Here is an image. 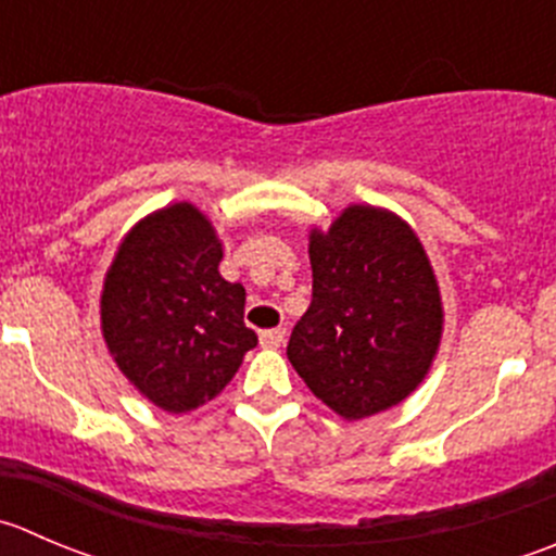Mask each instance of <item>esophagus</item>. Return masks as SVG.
<instances>
[{
  "label": "esophagus",
  "mask_w": 556,
  "mask_h": 556,
  "mask_svg": "<svg viewBox=\"0 0 556 556\" xmlns=\"http://www.w3.org/2000/svg\"><path fill=\"white\" fill-rule=\"evenodd\" d=\"M285 342V328H268V331L261 333L263 348H279Z\"/></svg>",
  "instance_id": "34e87169"
}]
</instances>
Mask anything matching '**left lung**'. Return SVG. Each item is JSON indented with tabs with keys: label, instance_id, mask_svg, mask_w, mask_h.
<instances>
[{
	"label": "left lung",
	"instance_id": "obj_1",
	"mask_svg": "<svg viewBox=\"0 0 556 556\" xmlns=\"http://www.w3.org/2000/svg\"><path fill=\"white\" fill-rule=\"evenodd\" d=\"M312 304L288 358L348 421L393 407L421 386L443 337V301L427 250L388 208L348 206L312 228Z\"/></svg>",
	"mask_w": 556,
	"mask_h": 556
}]
</instances>
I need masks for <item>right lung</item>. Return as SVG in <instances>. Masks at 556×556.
<instances>
[{"label": "right lung", "instance_id": "1", "mask_svg": "<svg viewBox=\"0 0 556 556\" xmlns=\"http://www.w3.org/2000/svg\"><path fill=\"white\" fill-rule=\"evenodd\" d=\"M223 241L192 203L149 214L118 244L100 295L122 375L165 413L212 402L257 344L247 293L219 274Z\"/></svg>", "mask_w": 556, "mask_h": 556}]
</instances>
